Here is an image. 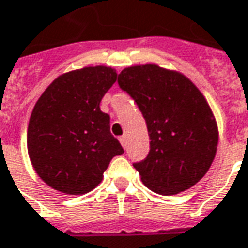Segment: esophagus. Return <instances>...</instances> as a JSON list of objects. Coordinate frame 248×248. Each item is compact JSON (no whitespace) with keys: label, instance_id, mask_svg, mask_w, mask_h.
I'll return each mask as SVG.
<instances>
[{"label":"esophagus","instance_id":"1","mask_svg":"<svg viewBox=\"0 0 248 248\" xmlns=\"http://www.w3.org/2000/svg\"><path fill=\"white\" fill-rule=\"evenodd\" d=\"M120 141H121V144H122V147H124V148H126V145H127V140H126V137H121Z\"/></svg>","mask_w":248,"mask_h":248}]
</instances>
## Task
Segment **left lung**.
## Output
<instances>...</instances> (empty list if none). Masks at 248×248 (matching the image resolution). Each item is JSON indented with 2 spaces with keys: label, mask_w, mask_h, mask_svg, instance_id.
<instances>
[{
  "label": "left lung",
  "mask_w": 248,
  "mask_h": 248,
  "mask_svg": "<svg viewBox=\"0 0 248 248\" xmlns=\"http://www.w3.org/2000/svg\"><path fill=\"white\" fill-rule=\"evenodd\" d=\"M118 84L137 103L149 154L134 168L149 190L175 195L203 178L216 156L217 124L207 100L183 74L157 65L126 67Z\"/></svg>",
  "instance_id": "obj_1"
}]
</instances>
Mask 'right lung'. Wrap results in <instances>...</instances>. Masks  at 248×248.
Here are the masks:
<instances>
[{
    "mask_svg": "<svg viewBox=\"0 0 248 248\" xmlns=\"http://www.w3.org/2000/svg\"><path fill=\"white\" fill-rule=\"evenodd\" d=\"M117 80L116 70L90 66L62 74L32 110L27 131L30 160L48 186L82 195L103 181L114 156L124 154L110 134V117L100 103Z\"/></svg>",
    "mask_w": 248,
    "mask_h": 248,
    "instance_id": "1",
    "label": "right lung"
}]
</instances>
